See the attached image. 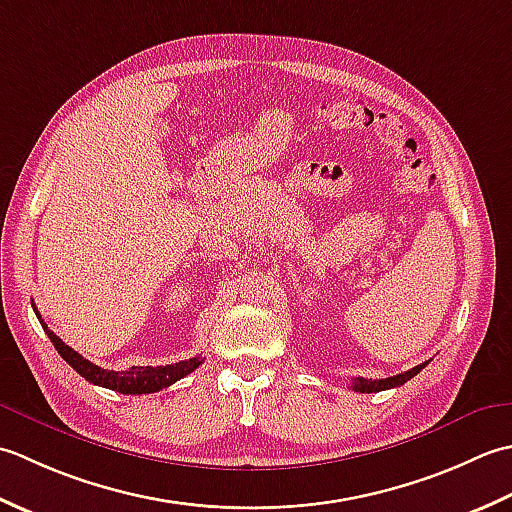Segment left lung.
<instances>
[{
  "label": "left lung",
  "instance_id": "obj_1",
  "mask_svg": "<svg viewBox=\"0 0 512 512\" xmlns=\"http://www.w3.org/2000/svg\"><path fill=\"white\" fill-rule=\"evenodd\" d=\"M424 367H426V362L424 364H417V367H413L409 371L398 373V375H391V378H382V380L358 378V380H353L351 389L353 391H360V393H378V391H387V389H393V387H402L406 380H411L413 375L420 373Z\"/></svg>",
  "mask_w": 512,
  "mask_h": 512
}]
</instances>
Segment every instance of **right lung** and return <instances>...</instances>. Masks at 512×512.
<instances>
[{"label": "right lung", "instance_id": "1", "mask_svg": "<svg viewBox=\"0 0 512 512\" xmlns=\"http://www.w3.org/2000/svg\"><path fill=\"white\" fill-rule=\"evenodd\" d=\"M35 314L44 327L46 336L50 338V342L55 344V349L59 351V356L64 358L72 369H75L81 378H86L92 384H99V387H106L112 391H119L125 395H141V393H156L165 387H170L176 380L185 378L187 373H192L196 367H201L203 358H190L176 364H168V367H132L128 371H108L101 369L97 364H92L90 360H86L75 349H70L68 344L61 340L59 336H55L48 329V325L41 320L39 311L35 309Z\"/></svg>", "mask_w": 512, "mask_h": 512}]
</instances>
